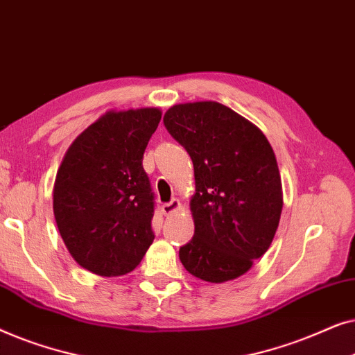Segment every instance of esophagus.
<instances>
[{
    "mask_svg": "<svg viewBox=\"0 0 355 355\" xmlns=\"http://www.w3.org/2000/svg\"><path fill=\"white\" fill-rule=\"evenodd\" d=\"M179 208H181V202H179L178 198H173L171 202L163 203V205H162V211H163V215H171V213L178 211Z\"/></svg>",
    "mask_w": 355,
    "mask_h": 355,
    "instance_id": "esophagus-1",
    "label": "esophagus"
}]
</instances>
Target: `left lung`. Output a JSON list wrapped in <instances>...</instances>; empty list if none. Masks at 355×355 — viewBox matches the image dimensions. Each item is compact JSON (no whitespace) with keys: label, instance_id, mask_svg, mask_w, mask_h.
<instances>
[{"label":"left lung","instance_id":"8db88e82","mask_svg":"<svg viewBox=\"0 0 355 355\" xmlns=\"http://www.w3.org/2000/svg\"><path fill=\"white\" fill-rule=\"evenodd\" d=\"M168 132L193 163V237L179 249L189 273L225 283L247 273L270 249L283 210L273 148L244 116L218 101L174 105Z\"/></svg>","mask_w":355,"mask_h":355}]
</instances>
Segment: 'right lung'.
<instances>
[{
	"instance_id": "obj_1",
	"label": "right lung",
	"mask_w": 355,
	"mask_h": 355,
	"mask_svg": "<svg viewBox=\"0 0 355 355\" xmlns=\"http://www.w3.org/2000/svg\"><path fill=\"white\" fill-rule=\"evenodd\" d=\"M159 119V108L106 111L62 158L55 220L72 259L92 273H129L155 239L153 192L142 159Z\"/></svg>"
}]
</instances>
